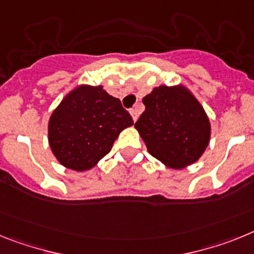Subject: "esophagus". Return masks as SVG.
Listing matches in <instances>:
<instances>
[{
  "label": "esophagus",
  "mask_w": 254,
  "mask_h": 254,
  "mask_svg": "<svg viewBox=\"0 0 254 254\" xmlns=\"http://www.w3.org/2000/svg\"><path fill=\"white\" fill-rule=\"evenodd\" d=\"M130 115H131V118H133L134 121L138 120V116H139V110H138V107H134V109L130 110Z\"/></svg>",
  "instance_id": "34e87169"
}]
</instances>
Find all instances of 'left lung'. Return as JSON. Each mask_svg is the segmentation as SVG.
Here are the masks:
<instances>
[{"label":"left lung","instance_id":"1","mask_svg":"<svg viewBox=\"0 0 254 254\" xmlns=\"http://www.w3.org/2000/svg\"><path fill=\"white\" fill-rule=\"evenodd\" d=\"M143 103L145 110L134 127L147 151L170 169L197 162L209 144L211 123L190 90L183 84L160 85Z\"/></svg>","mask_w":254,"mask_h":254}]
</instances>
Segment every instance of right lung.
<instances>
[{
	"label": "right lung",
	"instance_id": "1",
	"mask_svg": "<svg viewBox=\"0 0 254 254\" xmlns=\"http://www.w3.org/2000/svg\"><path fill=\"white\" fill-rule=\"evenodd\" d=\"M133 119L102 85L72 88L48 120V143L56 160L74 171L93 169L111 151Z\"/></svg>",
	"mask_w": 254,
	"mask_h": 254
}]
</instances>
